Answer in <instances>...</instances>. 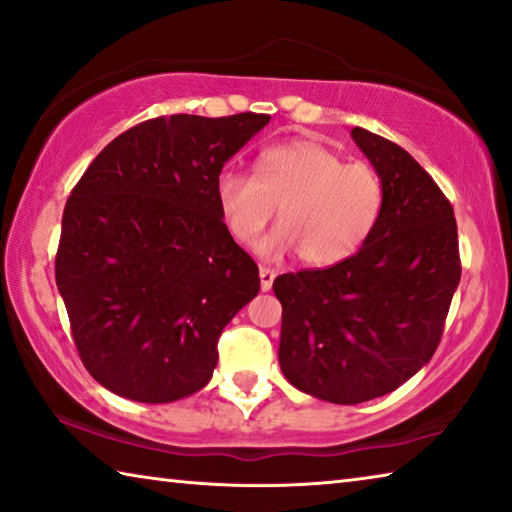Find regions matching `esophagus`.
Returning <instances> with one entry per match:
<instances>
[{
    "mask_svg": "<svg viewBox=\"0 0 512 512\" xmlns=\"http://www.w3.org/2000/svg\"><path fill=\"white\" fill-rule=\"evenodd\" d=\"M273 280H275L273 268H266V266L259 268V284H262V291H271Z\"/></svg>",
    "mask_w": 512,
    "mask_h": 512,
    "instance_id": "34e87169",
    "label": "esophagus"
}]
</instances>
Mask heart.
<instances>
[{
	"instance_id": "obj_1",
	"label": "heart",
	"mask_w": 512,
	"mask_h": 512,
	"mask_svg": "<svg viewBox=\"0 0 512 512\" xmlns=\"http://www.w3.org/2000/svg\"><path fill=\"white\" fill-rule=\"evenodd\" d=\"M214 201L241 246L253 244L280 207L282 225L259 244V253L282 257L298 250L302 264L323 268L348 259L370 237L384 207V185L368 164H345L327 144L300 137L262 151L255 176L221 169Z\"/></svg>"
}]
</instances>
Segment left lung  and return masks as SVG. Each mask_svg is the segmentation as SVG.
Returning <instances> with one entry per match:
<instances>
[{"instance_id":"1","label":"left lung","mask_w":512,"mask_h":512,"mask_svg":"<svg viewBox=\"0 0 512 512\" xmlns=\"http://www.w3.org/2000/svg\"><path fill=\"white\" fill-rule=\"evenodd\" d=\"M384 207L352 257L277 275L280 368L298 391L359 404L395 391L436 352L461 280L452 203L402 146L352 128Z\"/></svg>"}]
</instances>
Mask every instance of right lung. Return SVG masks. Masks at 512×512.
I'll return each mask as SVG.
<instances>
[{
	"label": "right lung",
	"instance_id": "add662e5",
	"mask_svg": "<svg viewBox=\"0 0 512 512\" xmlns=\"http://www.w3.org/2000/svg\"><path fill=\"white\" fill-rule=\"evenodd\" d=\"M268 119L142 121L69 194L56 284L83 366L115 395L164 404L212 379L223 327L259 291V268L225 228L214 180Z\"/></svg>",
	"mask_w": 512,
	"mask_h": 512
}]
</instances>
